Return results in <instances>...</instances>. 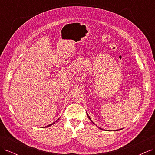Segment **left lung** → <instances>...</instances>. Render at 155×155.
<instances>
[{
	"instance_id": "left-lung-1",
	"label": "left lung",
	"mask_w": 155,
	"mask_h": 155,
	"mask_svg": "<svg viewBox=\"0 0 155 155\" xmlns=\"http://www.w3.org/2000/svg\"><path fill=\"white\" fill-rule=\"evenodd\" d=\"M87 116H88V118H89V119H90V120L91 121V118H90V117H89V116L88 115V114H87ZM99 128H100V127H99ZM100 129H101V128H100Z\"/></svg>"
}]
</instances>
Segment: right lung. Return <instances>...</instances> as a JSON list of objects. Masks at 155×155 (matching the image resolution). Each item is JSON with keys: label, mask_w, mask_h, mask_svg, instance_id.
Here are the masks:
<instances>
[{"label": "right lung", "mask_w": 155, "mask_h": 155, "mask_svg": "<svg viewBox=\"0 0 155 155\" xmlns=\"http://www.w3.org/2000/svg\"><path fill=\"white\" fill-rule=\"evenodd\" d=\"M59 120V119H58V120H57V121H55V122H54V123H53V124H50V125H47V127H49V126H50V125H52V124H55V122H57V121H58V120Z\"/></svg>", "instance_id": "obj_1"}]
</instances>
